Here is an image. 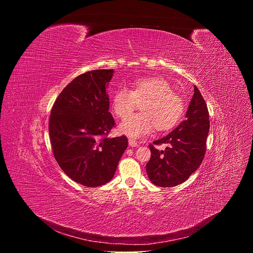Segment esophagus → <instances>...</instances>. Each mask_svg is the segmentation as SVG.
<instances>
[{
  "mask_svg": "<svg viewBox=\"0 0 253 253\" xmlns=\"http://www.w3.org/2000/svg\"><path fill=\"white\" fill-rule=\"evenodd\" d=\"M129 146H131V147H137L138 146V142L137 141H135L134 139H129Z\"/></svg>",
  "mask_w": 253,
  "mask_h": 253,
  "instance_id": "esophagus-1",
  "label": "esophagus"
}]
</instances>
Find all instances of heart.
<instances>
[{
    "label": "heart",
    "instance_id": "b5f03b06",
    "mask_svg": "<svg viewBox=\"0 0 253 253\" xmlns=\"http://www.w3.org/2000/svg\"><path fill=\"white\" fill-rule=\"evenodd\" d=\"M142 102V113L127 116ZM114 113L121 119L119 132L131 138H140L154 127L159 131L169 130L181 119L184 112L182 98L173 92L172 86L163 78H140L131 85V90L120 87L112 98Z\"/></svg>",
    "mask_w": 253,
    "mask_h": 253
}]
</instances>
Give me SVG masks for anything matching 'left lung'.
Here are the masks:
<instances>
[{
    "instance_id": "1",
    "label": "left lung",
    "mask_w": 253,
    "mask_h": 253,
    "mask_svg": "<svg viewBox=\"0 0 253 253\" xmlns=\"http://www.w3.org/2000/svg\"><path fill=\"white\" fill-rule=\"evenodd\" d=\"M185 117L171 133L153 142L155 145L168 144L165 150L149 145L151 157L146 164V172L154 185L173 187L185 182L204 158L209 113L196 86Z\"/></svg>"
}]
</instances>
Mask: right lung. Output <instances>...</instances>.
<instances>
[{
    "instance_id": "right-lung-1",
    "label": "right lung",
    "mask_w": 253,
    "mask_h": 253,
    "mask_svg": "<svg viewBox=\"0 0 253 253\" xmlns=\"http://www.w3.org/2000/svg\"><path fill=\"white\" fill-rule=\"evenodd\" d=\"M114 70L76 77L56 99L49 120L53 153L61 169L87 187L108 183L128 146L126 136L109 138L115 121L106 92Z\"/></svg>"
}]
</instances>
